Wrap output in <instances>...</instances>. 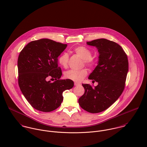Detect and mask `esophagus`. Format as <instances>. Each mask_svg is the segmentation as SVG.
<instances>
[{
	"mask_svg": "<svg viewBox=\"0 0 147 147\" xmlns=\"http://www.w3.org/2000/svg\"><path fill=\"white\" fill-rule=\"evenodd\" d=\"M74 85L75 86H78V85H80V84L77 83V82H74Z\"/></svg>",
	"mask_w": 147,
	"mask_h": 147,
	"instance_id": "34e87169",
	"label": "esophagus"
}]
</instances>
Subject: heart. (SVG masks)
<instances>
[{"label": "heart", "mask_w": 147, "mask_h": 147, "mask_svg": "<svg viewBox=\"0 0 147 147\" xmlns=\"http://www.w3.org/2000/svg\"><path fill=\"white\" fill-rule=\"evenodd\" d=\"M74 52L84 59V62L86 66L92 67L96 65V60L92 57V51L89 48L84 46H79L74 49ZM69 57L68 54L63 53L58 58V63L63 67L67 68L69 64ZM87 74L88 71L85 69L79 70H70L65 73V77L73 81L80 82Z\"/></svg>", "instance_id": "1"}]
</instances>
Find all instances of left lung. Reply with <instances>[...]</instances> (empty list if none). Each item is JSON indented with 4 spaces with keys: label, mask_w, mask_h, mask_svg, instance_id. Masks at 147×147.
<instances>
[{
    "label": "left lung",
    "mask_w": 147,
    "mask_h": 147,
    "mask_svg": "<svg viewBox=\"0 0 147 147\" xmlns=\"http://www.w3.org/2000/svg\"><path fill=\"white\" fill-rule=\"evenodd\" d=\"M96 47L99 53L98 65L89 75V80L98 82L93 88L82 84L84 94L78 99L80 107L90 113H98L110 107L123 92L128 72L127 55L115 42L99 38L86 42Z\"/></svg>",
    "instance_id": "1"
}]
</instances>
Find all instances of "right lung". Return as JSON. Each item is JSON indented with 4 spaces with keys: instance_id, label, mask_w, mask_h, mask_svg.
<instances>
[{
    "instance_id": "1",
    "label": "right lung",
    "mask_w": 147,
    "mask_h": 147,
    "mask_svg": "<svg viewBox=\"0 0 147 147\" xmlns=\"http://www.w3.org/2000/svg\"><path fill=\"white\" fill-rule=\"evenodd\" d=\"M66 47L67 44L42 38L29 42L20 52L18 85L26 99L37 110H55L63 101V92L74 86L73 81L60 79L62 73L58 57ZM50 78L55 81L48 82Z\"/></svg>"
}]
</instances>
